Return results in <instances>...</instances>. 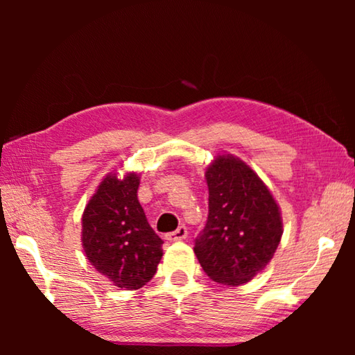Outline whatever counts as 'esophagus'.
Returning a JSON list of instances; mask_svg holds the SVG:
<instances>
[{
    "mask_svg": "<svg viewBox=\"0 0 355 355\" xmlns=\"http://www.w3.org/2000/svg\"><path fill=\"white\" fill-rule=\"evenodd\" d=\"M186 236H188V228H186L184 225H180L175 232L166 235V238L169 239V241H182V239H184Z\"/></svg>",
    "mask_w": 355,
    "mask_h": 355,
    "instance_id": "1",
    "label": "esophagus"
}]
</instances>
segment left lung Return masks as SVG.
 I'll list each match as a JSON object with an SVG mask.
<instances>
[{"instance_id":"1","label":"left lung","mask_w":355,"mask_h":355,"mask_svg":"<svg viewBox=\"0 0 355 355\" xmlns=\"http://www.w3.org/2000/svg\"><path fill=\"white\" fill-rule=\"evenodd\" d=\"M208 219L194 252L209 279L238 286L263 271L282 238L277 203L257 173L235 156H218L205 172Z\"/></svg>"}]
</instances>
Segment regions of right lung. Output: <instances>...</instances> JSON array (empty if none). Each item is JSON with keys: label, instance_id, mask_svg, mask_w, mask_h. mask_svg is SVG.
I'll return each instance as SVG.
<instances>
[{"label": "right lung", "instance_id": "obj_1", "mask_svg": "<svg viewBox=\"0 0 355 355\" xmlns=\"http://www.w3.org/2000/svg\"><path fill=\"white\" fill-rule=\"evenodd\" d=\"M139 177L107 175L83 214L87 260L122 290H139L153 277L163 257V239L150 227L137 200Z\"/></svg>", "mask_w": 355, "mask_h": 355}]
</instances>
